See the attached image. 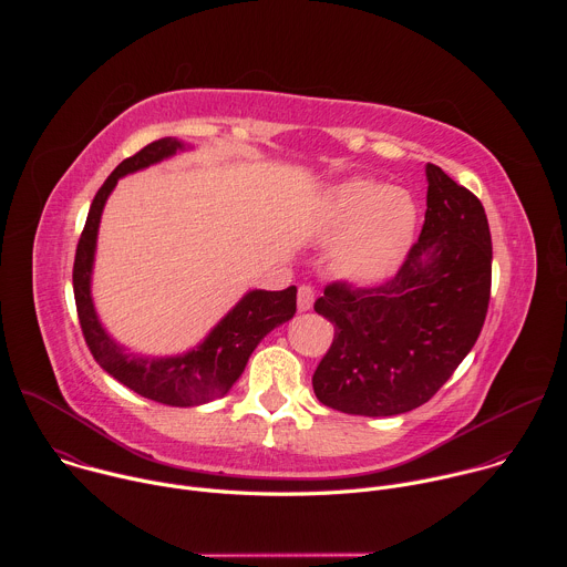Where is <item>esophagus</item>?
Returning <instances> with one entry per match:
<instances>
[{
  "mask_svg": "<svg viewBox=\"0 0 567 567\" xmlns=\"http://www.w3.org/2000/svg\"><path fill=\"white\" fill-rule=\"evenodd\" d=\"M313 305V287L300 285L298 287V311H309Z\"/></svg>",
  "mask_w": 567,
  "mask_h": 567,
  "instance_id": "obj_1",
  "label": "esophagus"
}]
</instances>
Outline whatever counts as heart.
I'll return each mask as SVG.
<instances>
[{"mask_svg": "<svg viewBox=\"0 0 567 567\" xmlns=\"http://www.w3.org/2000/svg\"><path fill=\"white\" fill-rule=\"evenodd\" d=\"M417 206L406 190L372 179H348L332 188L322 217V237L337 241V267L357 280L390 271L409 249Z\"/></svg>", "mask_w": 567, "mask_h": 567, "instance_id": "b5f03b06", "label": "heart"}]
</instances>
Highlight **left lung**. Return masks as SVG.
I'll return each instance as SVG.
<instances>
[{"mask_svg":"<svg viewBox=\"0 0 567 567\" xmlns=\"http://www.w3.org/2000/svg\"><path fill=\"white\" fill-rule=\"evenodd\" d=\"M420 239L394 278L377 287H326L316 313L334 341L313 372L320 403L365 417L426 403L475 346L492 296V233L480 199L426 166Z\"/></svg>","mask_w":567,"mask_h":567,"instance_id":"8db88e82","label":"left lung"}]
</instances>
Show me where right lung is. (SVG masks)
I'll return each mask as SVG.
<instances>
[{"mask_svg": "<svg viewBox=\"0 0 567 567\" xmlns=\"http://www.w3.org/2000/svg\"><path fill=\"white\" fill-rule=\"evenodd\" d=\"M186 145L173 136L158 138L121 161L99 188L73 260V296L80 328L96 363L136 394L166 406H199L226 394L245 372L258 343L296 313V287L282 291L254 289L241 298L195 350L179 357H143L118 346L101 326L92 300V269L101 215L116 182L130 173L158 164Z\"/></svg>", "mask_w": 567, "mask_h": 567, "instance_id": "obj_1", "label": "right lung"}]
</instances>
